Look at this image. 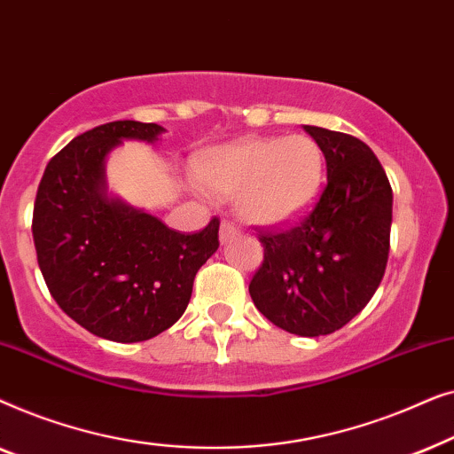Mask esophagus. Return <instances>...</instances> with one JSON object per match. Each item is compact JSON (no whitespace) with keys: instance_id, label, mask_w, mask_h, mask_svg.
<instances>
[{"instance_id":"obj_1","label":"esophagus","mask_w":454,"mask_h":454,"mask_svg":"<svg viewBox=\"0 0 454 454\" xmlns=\"http://www.w3.org/2000/svg\"><path fill=\"white\" fill-rule=\"evenodd\" d=\"M241 231L239 227H235L231 221H223L221 223V229H219V239L221 244H227V241H231L233 238H238Z\"/></svg>"}]
</instances>
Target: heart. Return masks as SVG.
<instances>
[{
    "label": "heart",
    "mask_w": 454,
    "mask_h": 454,
    "mask_svg": "<svg viewBox=\"0 0 454 454\" xmlns=\"http://www.w3.org/2000/svg\"><path fill=\"white\" fill-rule=\"evenodd\" d=\"M200 177L256 227H287L312 207L325 182V154L308 134L244 138L210 151Z\"/></svg>",
    "instance_id": "heart-1"
}]
</instances>
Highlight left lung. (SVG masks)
I'll return each mask as SVG.
<instances>
[{"mask_svg": "<svg viewBox=\"0 0 454 454\" xmlns=\"http://www.w3.org/2000/svg\"><path fill=\"white\" fill-rule=\"evenodd\" d=\"M326 159V188L297 227L262 233V266L250 281L260 312L283 331L320 337L365 308L384 277L393 190L365 142L303 126Z\"/></svg>", "mask_w": 454, "mask_h": 454, "instance_id": "left-lung-1", "label": "left lung"}]
</instances>
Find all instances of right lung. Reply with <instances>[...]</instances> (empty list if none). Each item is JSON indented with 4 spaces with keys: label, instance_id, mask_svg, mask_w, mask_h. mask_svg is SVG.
Instances as JSON below:
<instances>
[{
    "label": "right lung",
    "instance_id": "1",
    "mask_svg": "<svg viewBox=\"0 0 454 454\" xmlns=\"http://www.w3.org/2000/svg\"><path fill=\"white\" fill-rule=\"evenodd\" d=\"M163 132L132 120L92 128L49 160L36 190L33 238L53 300L115 343H138L176 325L196 272L219 247V219L184 235L107 188L109 153L123 140L153 145Z\"/></svg>",
    "mask_w": 454,
    "mask_h": 454
}]
</instances>
